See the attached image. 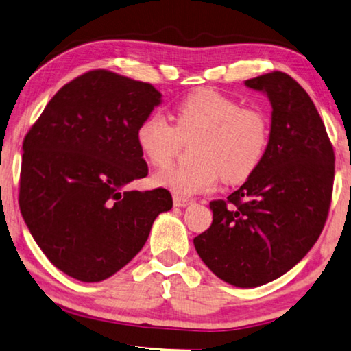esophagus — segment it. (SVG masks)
Returning <instances> with one entry per match:
<instances>
[{"label":"esophagus","instance_id":"esophagus-1","mask_svg":"<svg viewBox=\"0 0 351 351\" xmlns=\"http://www.w3.org/2000/svg\"><path fill=\"white\" fill-rule=\"evenodd\" d=\"M172 201H174V206L176 207H186V206H190V204L193 202L191 199L180 197V196H174V199H172Z\"/></svg>","mask_w":351,"mask_h":351}]
</instances>
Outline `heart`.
<instances>
[{
	"mask_svg": "<svg viewBox=\"0 0 351 351\" xmlns=\"http://www.w3.org/2000/svg\"><path fill=\"white\" fill-rule=\"evenodd\" d=\"M268 121L262 111L243 108L240 101L212 89L186 95L174 110V125L160 112H150L136 128V143L144 158L166 166L180 150L193 144L194 165H177L158 171L154 182L174 196L188 197L213 190L223 176L235 183L250 177L265 155Z\"/></svg>",
	"mask_w": 351,
	"mask_h": 351,
	"instance_id": "heart-1",
	"label": "heart"
}]
</instances>
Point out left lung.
<instances>
[{"mask_svg":"<svg viewBox=\"0 0 351 351\" xmlns=\"http://www.w3.org/2000/svg\"><path fill=\"white\" fill-rule=\"evenodd\" d=\"M271 104L265 155L228 201L210 202L212 226L194 239L199 257L224 282H271L303 258L328 217L334 150L314 101L292 77L246 80Z\"/></svg>","mask_w":351,"mask_h":351,"instance_id":"left-lung-1","label":"left lung"}]
</instances>
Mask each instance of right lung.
Wrapping results in <instances>:
<instances>
[{
  "instance_id": "obj_1",
  "label": "right lung",
  "mask_w": 351,
  "mask_h": 351,
  "mask_svg": "<svg viewBox=\"0 0 351 351\" xmlns=\"http://www.w3.org/2000/svg\"><path fill=\"white\" fill-rule=\"evenodd\" d=\"M161 104L152 84L93 70L62 86L23 141L20 212L53 265L99 282L143 250L171 193L128 191L147 176L136 128Z\"/></svg>"
}]
</instances>
